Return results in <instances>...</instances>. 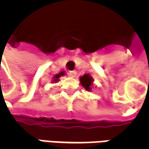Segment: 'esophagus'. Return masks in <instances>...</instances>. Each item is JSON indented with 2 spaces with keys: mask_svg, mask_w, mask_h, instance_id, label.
I'll use <instances>...</instances> for the list:
<instances>
[{
  "mask_svg": "<svg viewBox=\"0 0 149 149\" xmlns=\"http://www.w3.org/2000/svg\"><path fill=\"white\" fill-rule=\"evenodd\" d=\"M68 77H76V75H77V72L76 71H70L69 72H68Z\"/></svg>",
  "mask_w": 149,
  "mask_h": 149,
  "instance_id": "obj_1",
  "label": "esophagus"
}]
</instances>
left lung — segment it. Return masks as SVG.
I'll return each mask as SVG.
<instances>
[{
  "mask_svg": "<svg viewBox=\"0 0 149 149\" xmlns=\"http://www.w3.org/2000/svg\"><path fill=\"white\" fill-rule=\"evenodd\" d=\"M81 84L83 87L87 91H90L92 89V84L93 82V79L89 74H84L83 77H81L80 78Z\"/></svg>",
  "mask_w": 149,
  "mask_h": 149,
  "instance_id": "8db88e82",
  "label": "left lung"
}]
</instances>
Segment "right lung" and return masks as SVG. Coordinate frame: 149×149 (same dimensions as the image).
<instances>
[{
	"label": "right lung",
	"mask_w": 149,
	"mask_h": 149,
	"mask_svg": "<svg viewBox=\"0 0 149 149\" xmlns=\"http://www.w3.org/2000/svg\"><path fill=\"white\" fill-rule=\"evenodd\" d=\"M63 75H65V72H61L60 73L56 74V76H54V77H53V81H55V82L58 81L60 77H61V76H63Z\"/></svg>",
	"instance_id": "add662e5"
}]
</instances>
